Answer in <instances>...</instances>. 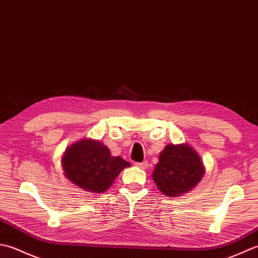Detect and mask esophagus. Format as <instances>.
Listing matches in <instances>:
<instances>
[{"label":"esophagus","instance_id":"esophagus-1","mask_svg":"<svg viewBox=\"0 0 258 258\" xmlns=\"http://www.w3.org/2000/svg\"><path fill=\"white\" fill-rule=\"evenodd\" d=\"M135 166L140 168V169H147V168H148V162H147V161H144V162H136Z\"/></svg>","mask_w":258,"mask_h":258}]
</instances>
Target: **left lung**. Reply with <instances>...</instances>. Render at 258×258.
<instances>
[{
    "mask_svg": "<svg viewBox=\"0 0 258 258\" xmlns=\"http://www.w3.org/2000/svg\"><path fill=\"white\" fill-rule=\"evenodd\" d=\"M205 175L198 152L187 144H169L159 154L152 180L167 197H179L191 191Z\"/></svg>",
    "mask_w": 258,
    "mask_h": 258,
    "instance_id": "obj_1",
    "label": "left lung"
}]
</instances>
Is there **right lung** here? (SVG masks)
Instances as JSON below:
<instances>
[{
    "label": "right lung",
    "instance_id": "obj_1",
    "mask_svg": "<svg viewBox=\"0 0 258 258\" xmlns=\"http://www.w3.org/2000/svg\"><path fill=\"white\" fill-rule=\"evenodd\" d=\"M63 175L73 185L89 192H104L130 162L111 156L109 148L96 139H81L62 155Z\"/></svg>",
    "mask_w": 258,
    "mask_h": 258
}]
</instances>
